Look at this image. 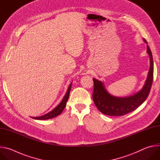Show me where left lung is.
I'll return each mask as SVG.
<instances>
[{"label":"left lung","mask_w":160,"mask_h":160,"mask_svg":"<svg viewBox=\"0 0 160 160\" xmlns=\"http://www.w3.org/2000/svg\"><path fill=\"white\" fill-rule=\"evenodd\" d=\"M144 42L147 43L144 38ZM147 52L150 59V68L146 82L138 92L127 97H116L109 94L103 83L92 78L93 102L100 112L110 116H122L137 109L146 100L149 94L153 79V60L151 51L147 45Z\"/></svg>","instance_id":"8db88e82"}]
</instances>
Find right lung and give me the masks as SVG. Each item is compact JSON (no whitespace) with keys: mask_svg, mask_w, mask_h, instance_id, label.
I'll list each match as a JSON object with an SVG mask.
<instances>
[{"mask_svg":"<svg viewBox=\"0 0 160 160\" xmlns=\"http://www.w3.org/2000/svg\"><path fill=\"white\" fill-rule=\"evenodd\" d=\"M71 84H72V82L69 85V86L68 89V91H67L66 94H65L64 97L63 98L62 102L53 110H52L51 112H48V113H47L44 115H42L40 117H31V118H33L34 119H37V120H47V119L54 118V117L59 115L62 112V111L63 110V109L65 108V107L66 106V103L68 100L69 94H70V91L71 89V86H72Z\"/></svg>","mask_w":160,"mask_h":160,"instance_id":"obj_1","label":"right lung"}]
</instances>
